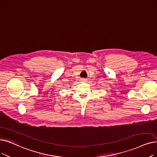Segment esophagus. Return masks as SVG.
Masks as SVG:
<instances>
[{"mask_svg":"<svg viewBox=\"0 0 157 157\" xmlns=\"http://www.w3.org/2000/svg\"><path fill=\"white\" fill-rule=\"evenodd\" d=\"M81 81H82V82H86V79H81Z\"/></svg>","mask_w":157,"mask_h":157,"instance_id":"1","label":"esophagus"}]
</instances>
